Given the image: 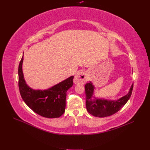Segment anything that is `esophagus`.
<instances>
[{"instance_id":"obj_1","label":"esophagus","mask_w":150,"mask_h":150,"mask_svg":"<svg viewBox=\"0 0 150 150\" xmlns=\"http://www.w3.org/2000/svg\"><path fill=\"white\" fill-rule=\"evenodd\" d=\"M88 79V75L85 71H79L74 77V81L76 84H83Z\"/></svg>"}]
</instances>
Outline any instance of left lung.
Returning <instances> with one entry per match:
<instances>
[{"mask_svg":"<svg viewBox=\"0 0 150 150\" xmlns=\"http://www.w3.org/2000/svg\"><path fill=\"white\" fill-rule=\"evenodd\" d=\"M133 84L131 86L128 93L116 101L98 99L93 97L94 86L91 82L85 85L86 106L89 113L94 116L104 117L115 114L123 107L129 100L132 94Z\"/></svg>","mask_w":150,"mask_h":150,"instance_id":"1","label":"left lung"}]
</instances>
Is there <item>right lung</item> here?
Masks as SVG:
<instances>
[{
    "label": "right lung",
    "mask_w": 150,
    "mask_h": 150,
    "mask_svg": "<svg viewBox=\"0 0 150 150\" xmlns=\"http://www.w3.org/2000/svg\"><path fill=\"white\" fill-rule=\"evenodd\" d=\"M22 56L19 65V88L21 97L32 110L39 115L56 118L64 114L67 91L73 85L72 76L46 90H34L27 85L22 72Z\"/></svg>",
    "instance_id": "right-lung-1"
}]
</instances>
